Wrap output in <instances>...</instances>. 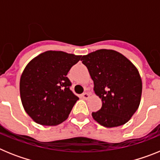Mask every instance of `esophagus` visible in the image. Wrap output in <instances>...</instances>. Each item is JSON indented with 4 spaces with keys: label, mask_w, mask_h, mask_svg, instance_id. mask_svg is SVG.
Masks as SVG:
<instances>
[{
    "label": "esophagus",
    "mask_w": 160,
    "mask_h": 160,
    "mask_svg": "<svg viewBox=\"0 0 160 160\" xmlns=\"http://www.w3.org/2000/svg\"><path fill=\"white\" fill-rule=\"evenodd\" d=\"M82 98H84V99H88L89 98H90V94H89L88 93L85 92L82 94Z\"/></svg>",
    "instance_id": "obj_1"
}]
</instances>
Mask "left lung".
<instances>
[{
    "label": "left lung",
    "mask_w": 160,
    "mask_h": 160,
    "mask_svg": "<svg viewBox=\"0 0 160 160\" xmlns=\"http://www.w3.org/2000/svg\"><path fill=\"white\" fill-rule=\"evenodd\" d=\"M81 61L102 102L99 111L92 113L93 118L109 128L128 122L138 108L142 95V80L137 68L112 49H98L82 56Z\"/></svg>",
    "instance_id": "obj_1"
}]
</instances>
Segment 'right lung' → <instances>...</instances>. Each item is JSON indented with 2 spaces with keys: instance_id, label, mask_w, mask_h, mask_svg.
Listing matches in <instances>:
<instances>
[{
  "instance_id": "add662e5",
  "label": "right lung",
  "mask_w": 160,
  "mask_h": 160,
  "mask_svg": "<svg viewBox=\"0 0 160 160\" xmlns=\"http://www.w3.org/2000/svg\"><path fill=\"white\" fill-rule=\"evenodd\" d=\"M81 55L46 51L29 62L20 79L22 105L35 122L56 126L66 119L78 100L66 77Z\"/></svg>"
}]
</instances>
